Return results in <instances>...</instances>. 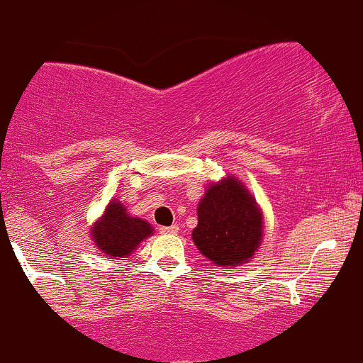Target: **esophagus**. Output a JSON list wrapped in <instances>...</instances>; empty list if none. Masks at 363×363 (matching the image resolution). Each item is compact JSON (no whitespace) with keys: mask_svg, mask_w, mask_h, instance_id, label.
Listing matches in <instances>:
<instances>
[{"mask_svg":"<svg viewBox=\"0 0 363 363\" xmlns=\"http://www.w3.org/2000/svg\"><path fill=\"white\" fill-rule=\"evenodd\" d=\"M163 233V235H177L179 233V226H175V224H172V226H165L160 230Z\"/></svg>","mask_w":363,"mask_h":363,"instance_id":"esophagus-1","label":"esophagus"}]
</instances>
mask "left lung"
Segmentation results:
<instances>
[{"label":"left lung","instance_id":"left-lung-1","mask_svg":"<svg viewBox=\"0 0 363 363\" xmlns=\"http://www.w3.org/2000/svg\"><path fill=\"white\" fill-rule=\"evenodd\" d=\"M198 224L191 236L196 249L219 268H238L259 250L264 217L255 196L235 175L212 182L198 201Z\"/></svg>","mask_w":363,"mask_h":363}]
</instances>
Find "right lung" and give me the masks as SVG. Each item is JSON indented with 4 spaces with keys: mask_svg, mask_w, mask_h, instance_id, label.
Masks as SVG:
<instances>
[{
    "mask_svg": "<svg viewBox=\"0 0 363 363\" xmlns=\"http://www.w3.org/2000/svg\"><path fill=\"white\" fill-rule=\"evenodd\" d=\"M152 231L147 220L130 216L128 208L118 198H113L102 216L90 226V238L109 259L128 257Z\"/></svg>",
    "mask_w": 363,
    "mask_h": 363,
    "instance_id": "add662e5",
    "label": "right lung"
}]
</instances>
